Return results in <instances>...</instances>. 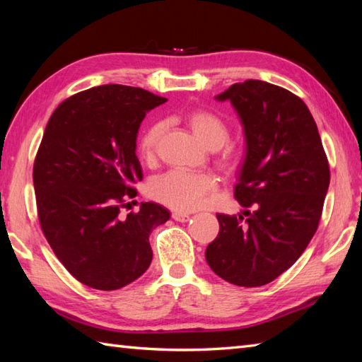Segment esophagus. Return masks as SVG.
<instances>
[{
    "label": "esophagus",
    "instance_id": "obj_1",
    "mask_svg": "<svg viewBox=\"0 0 362 362\" xmlns=\"http://www.w3.org/2000/svg\"><path fill=\"white\" fill-rule=\"evenodd\" d=\"M173 219L177 222H187L189 219L188 213H182V211H174L173 213Z\"/></svg>",
    "mask_w": 362,
    "mask_h": 362
}]
</instances>
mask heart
<instances>
[{
    "instance_id": "heart-1",
    "label": "heart",
    "mask_w": 362,
    "mask_h": 362,
    "mask_svg": "<svg viewBox=\"0 0 362 362\" xmlns=\"http://www.w3.org/2000/svg\"><path fill=\"white\" fill-rule=\"evenodd\" d=\"M187 121L197 140L206 149L216 151L228 141V126L218 115L211 112H194L189 115ZM163 130L165 126L161 122H156L144 130L140 143H138V152L144 161H152L156 158ZM213 187L214 180L209 174L173 169V171L157 177L151 183L149 193L156 201L165 204L169 209L189 211L197 209L204 202L205 196L210 193Z\"/></svg>"
}]
</instances>
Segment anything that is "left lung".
<instances>
[{"label":"left lung","instance_id":"8db88e82","mask_svg":"<svg viewBox=\"0 0 362 362\" xmlns=\"http://www.w3.org/2000/svg\"><path fill=\"white\" fill-rule=\"evenodd\" d=\"M228 101L241 121L245 153L235 187L243 214H216L205 250L211 271L236 286H263L296 263L319 226L329 185L320 135L302 99L269 82L233 83Z\"/></svg>","mask_w":362,"mask_h":362}]
</instances>
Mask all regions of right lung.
I'll list each match as a JSON object with an SVG mask.
<instances>
[{
  "mask_svg": "<svg viewBox=\"0 0 362 362\" xmlns=\"http://www.w3.org/2000/svg\"><path fill=\"white\" fill-rule=\"evenodd\" d=\"M166 101L109 83L65 99L46 124L33 174L38 219L60 263L90 288L115 291L141 276L152 261L149 235L171 216L156 202L121 214L143 180L138 130Z\"/></svg>",
  "mask_w": 362,
  "mask_h": 362,
  "instance_id": "1",
  "label": "right lung"
}]
</instances>
